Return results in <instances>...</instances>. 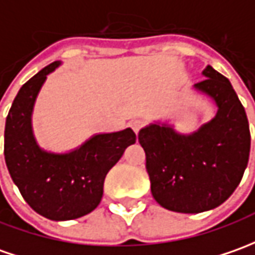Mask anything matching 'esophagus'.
<instances>
[{
  "label": "esophagus",
  "mask_w": 255,
  "mask_h": 255,
  "mask_svg": "<svg viewBox=\"0 0 255 255\" xmlns=\"http://www.w3.org/2000/svg\"><path fill=\"white\" fill-rule=\"evenodd\" d=\"M129 126H131V128L134 129L135 134H138V132L141 131V128L145 126V121L141 120V119H136V120L131 121V124H129Z\"/></svg>",
  "instance_id": "1"
}]
</instances>
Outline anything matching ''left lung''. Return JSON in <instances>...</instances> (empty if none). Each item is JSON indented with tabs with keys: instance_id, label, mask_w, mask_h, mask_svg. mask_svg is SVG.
<instances>
[{
	"instance_id": "8db88e82",
	"label": "left lung",
	"mask_w": 255,
	"mask_h": 255,
	"mask_svg": "<svg viewBox=\"0 0 255 255\" xmlns=\"http://www.w3.org/2000/svg\"><path fill=\"white\" fill-rule=\"evenodd\" d=\"M194 85L218 106L216 116L191 134L169 124L142 128L150 191L160 207L200 214L219 207L239 186L249 163L250 128L243 105L229 82L211 65Z\"/></svg>"
}]
</instances>
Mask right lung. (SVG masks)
I'll return each instance as SVG.
<instances>
[{
	"label": "right lung",
	"instance_id": "right-lung-1",
	"mask_svg": "<svg viewBox=\"0 0 255 255\" xmlns=\"http://www.w3.org/2000/svg\"><path fill=\"white\" fill-rule=\"evenodd\" d=\"M60 64L47 65L19 89L5 123L4 155L13 183L33 211L51 221H71L100 204L106 174L136 135L126 128L93 135L67 153L41 149L33 135V107L47 75Z\"/></svg>",
	"mask_w": 255,
	"mask_h": 255
}]
</instances>
